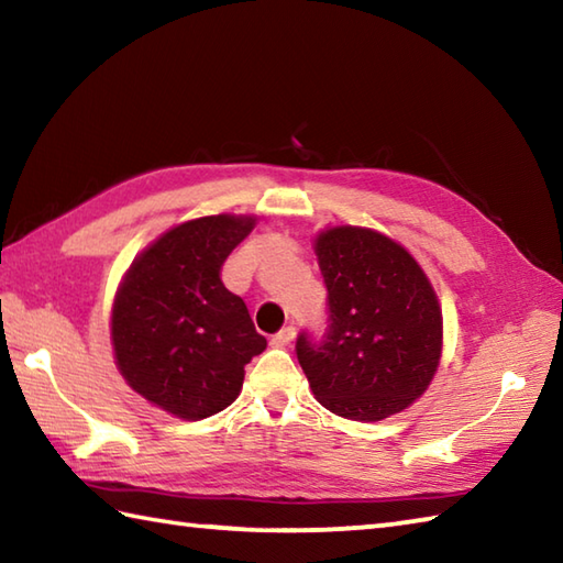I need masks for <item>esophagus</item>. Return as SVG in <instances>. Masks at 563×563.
<instances>
[{
    "label": "esophagus",
    "mask_w": 563,
    "mask_h": 563,
    "mask_svg": "<svg viewBox=\"0 0 563 563\" xmlns=\"http://www.w3.org/2000/svg\"><path fill=\"white\" fill-rule=\"evenodd\" d=\"M292 339H295V327H285L278 333H273L271 345L273 349H285V345H288Z\"/></svg>",
    "instance_id": "esophagus-1"
}]
</instances>
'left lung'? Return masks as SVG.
Wrapping results in <instances>:
<instances>
[{"mask_svg": "<svg viewBox=\"0 0 563 563\" xmlns=\"http://www.w3.org/2000/svg\"><path fill=\"white\" fill-rule=\"evenodd\" d=\"M327 285L321 339L300 331L295 351L314 397L353 421L404 411L433 379L442 314L409 251L363 227H333L317 239Z\"/></svg>", "mask_w": 563, "mask_h": 563, "instance_id": "8db88e82", "label": "left lung"}]
</instances>
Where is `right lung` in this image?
<instances>
[{
    "label": "right lung",
    "instance_id": "add662e5",
    "mask_svg": "<svg viewBox=\"0 0 563 563\" xmlns=\"http://www.w3.org/2000/svg\"><path fill=\"white\" fill-rule=\"evenodd\" d=\"M254 222L214 214L174 227L137 256L115 295L111 336L123 377L186 421L227 409L244 365L266 349L244 300L220 278Z\"/></svg>",
    "mask_w": 563,
    "mask_h": 563
}]
</instances>
